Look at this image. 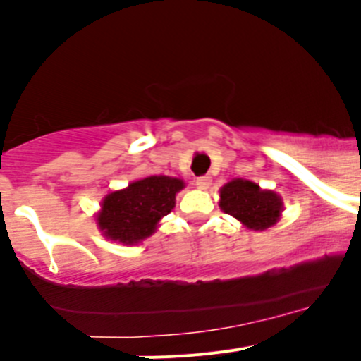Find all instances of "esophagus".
<instances>
[{
  "label": "esophagus",
  "instance_id": "34e87169",
  "mask_svg": "<svg viewBox=\"0 0 361 361\" xmlns=\"http://www.w3.org/2000/svg\"><path fill=\"white\" fill-rule=\"evenodd\" d=\"M209 184H212V177H208V175H200L195 180V186L200 188V190H208Z\"/></svg>",
  "mask_w": 361,
  "mask_h": 361
}]
</instances>
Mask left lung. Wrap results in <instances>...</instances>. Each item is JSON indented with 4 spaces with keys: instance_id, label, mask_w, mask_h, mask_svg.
<instances>
[{
    "instance_id": "1",
    "label": "left lung",
    "mask_w": 361,
    "mask_h": 361,
    "mask_svg": "<svg viewBox=\"0 0 361 361\" xmlns=\"http://www.w3.org/2000/svg\"><path fill=\"white\" fill-rule=\"evenodd\" d=\"M219 206L255 231L275 226L282 215V199L275 191L260 190L258 184L245 178H233L222 186Z\"/></svg>"
}]
</instances>
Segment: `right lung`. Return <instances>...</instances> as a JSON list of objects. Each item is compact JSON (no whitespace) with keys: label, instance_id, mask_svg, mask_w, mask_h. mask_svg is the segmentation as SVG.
Returning a JSON list of instances; mask_svg holds the SVG:
<instances>
[{"label":"right lung","instance_id":"right-lung-1","mask_svg":"<svg viewBox=\"0 0 361 361\" xmlns=\"http://www.w3.org/2000/svg\"><path fill=\"white\" fill-rule=\"evenodd\" d=\"M180 178L152 175L111 191L103 199L97 226L110 240L139 244L152 237L159 220L175 208V195L183 190Z\"/></svg>","mask_w":361,"mask_h":361}]
</instances>
